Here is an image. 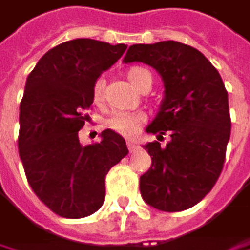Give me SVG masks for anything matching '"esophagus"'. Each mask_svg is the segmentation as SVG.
I'll use <instances>...</instances> for the list:
<instances>
[{"label": "esophagus", "mask_w": 250, "mask_h": 250, "mask_svg": "<svg viewBox=\"0 0 250 250\" xmlns=\"http://www.w3.org/2000/svg\"><path fill=\"white\" fill-rule=\"evenodd\" d=\"M127 148H129V151H130V152L136 151V145H135V144H132V142H129V144H127Z\"/></svg>", "instance_id": "esophagus-1"}]
</instances>
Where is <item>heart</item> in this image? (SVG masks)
<instances>
[{
	"label": "heart",
	"mask_w": 250,
	"mask_h": 250,
	"mask_svg": "<svg viewBox=\"0 0 250 250\" xmlns=\"http://www.w3.org/2000/svg\"><path fill=\"white\" fill-rule=\"evenodd\" d=\"M127 77L139 90H142L145 87H151V84H152V74H151L149 70H146L144 67H132L127 71ZM104 90H105V82H104L102 77H99V79L95 80L93 89H92V96H93L95 102L102 101ZM144 121H145V117L142 114L118 111V112H114L108 118L106 124L109 126V129H112L114 132L126 136V138H133V136L138 135Z\"/></svg>",
	"instance_id": "heart-1"
}]
</instances>
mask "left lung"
<instances>
[{
    "label": "left lung",
    "instance_id": "1",
    "mask_svg": "<svg viewBox=\"0 0 250 250\" xmlns=\"http://www.w3.org/2000/svg\"><path fill=\"white\" fill-rule=\"evenodd\" d=\"M135 61L154 67L166 86L161 109L146 127L158 141L144 146L152 166L141 176V195L160 211H185L211 192L223 171L231 130L229 95L217 68L186 43L132 45L124 62Z\"/></svg>",
    "mask_w": 250,
    "mask_h": 250
}]
</instances>
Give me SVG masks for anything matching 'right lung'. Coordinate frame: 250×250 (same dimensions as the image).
Wrapping results in <instances>:
<instances>
[{
    "label": "right lung",
    "mask_w": 250,
    "mask_h": 250,
    "mask_svg": "<svg viewBox=\"0 0 250 250\" xmlns=\"http://www.w3.org/2000/svg\"><path fill=\"white\" fill-rule=\"evenodd\" d=\"M126 48L93 39L62 42L38 61L26 80L19 154L32 190L60 217L96 212L105 199L109 168L129 154L126 141L109 129L101 133V142H79L95 80Z\"/></svg>",
    "instance_id": "add662e5"
}]
</instances>
